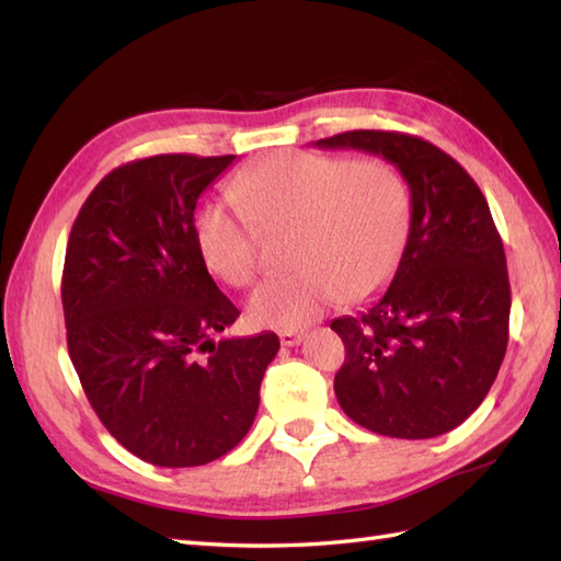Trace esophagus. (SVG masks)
Returning a JSON list of instances; mask_svg holds the SVG:
<instances>
[{
	"mask_svg": "<svg viewBox=\"0 0 561 561\" xmlns=\"http://www.w3.org/2000/svg\"><path fill=\"white\" fill-rule=\"evenodd\" d=\"M304 340V332L301 330H279V342L284 347H296Z\"/></svg>",
	"mask_w": 561,
	"mask_h": 561,
	"instance_id": "1",
	"label": "esophagus"
}]
</instances>
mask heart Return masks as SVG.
<instances>
[{"instance_id": "b5f03b06", "label": "heart", "mask_w": 561, "mask_h": 561, "mask_svg": "<svg viewBox=\"0 0 561 561\" xmlns=\"http://www.w3.org/2000/svg\"><path fill=\"white\" fill-rule=\"evenodd\" d=\"M229 197L238 211L209 202L195 217L199 255L226 284L257 277L260 233H289L296 272L250 294L255 325L299 330L340 299H368L392 279L410 241V187L386 159L277 151L238 173Z\"/></svg>"}]
</instances>
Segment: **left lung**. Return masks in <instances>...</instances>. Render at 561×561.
I'll return each instance as SVG.
<instances>
[{
    "mask_svg": "<svg viewBox=\"0 0 561 561\" xmlns=\"http://www.w3.org/2000/svg\"><path fill=\"white\" fill-rule=\"evenodd\" d=\"M396 163L412 195V229L388 291L332 320L344 342L335 396L344 414L392 438H434L490 392L508 344L511 287L490 205L432 141L352 129L316 141Z\"/></svg>",
    "mask_w": 561,
    "mask_h": 561,
    "instance_id": "1",
    "label": "left lung"
}]
</instances>
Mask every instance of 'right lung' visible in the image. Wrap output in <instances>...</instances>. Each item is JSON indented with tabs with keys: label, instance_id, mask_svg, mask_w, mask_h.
<instances>
[{
	"label": "right lung",
	"instance_id": "right-lung-1",
	"mask_svg": "<svg viewBox=\"0 0 561 561\" xmlns=\"http://www.w3.org/2000/svg\"><path fill=\"white\" fill-rule=\"evenodd\" d=\"M236 157L159 153L117 165L71 226L69 359L103 426L159 468L226 456L253 426L274 332L214 342L241 311L195 241L202 190Z\"/></svg>",
	"mask_w": 561,
	"mask_h": 561
}]
</instances>
